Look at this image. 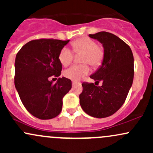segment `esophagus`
<instances>
[{"instance_id":"esophagus-1","label":"esophagus","mask_w":153,"mask_h":153,"mask_svg":"<svg viewBox=\"0 0 153 153\" xmlns=\"http://www.w3.org/2000/svg\"><path fill=\"white\" fill-rule=\"evenodd\" d=\"M72 83H73V86H74V85H77V84H79V82H75V81H73V82H72Z\"/></svg>"}]
</instances>
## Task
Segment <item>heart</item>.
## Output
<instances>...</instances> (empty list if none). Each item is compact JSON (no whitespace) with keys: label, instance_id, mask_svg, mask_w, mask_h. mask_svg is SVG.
<instances>
[{"label":"heart","instance_id":"obj_1","mask_svg":"<svg viewBox=\"0 0 153 153\" xmlns=\"http://www.w3.org/2000/svg\"><path fill=\"white\" fill-rule=\"evenodd\" d=\"M74 52L81 54L80 62L83 64L71 66L64 72L65 77L73 81H78L88 74L90 68L87 64L92 67H99L102 62L104 50L101 45H97L96 41L88 37L80 38L72 44ZM74 54L68 47H63L59 53L58 59L62 65L68 66L73 61Z\"/></svg>","mask_w":153,"mask_h":153}]
</instances>
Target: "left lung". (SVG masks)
Listing matches in <instances>:
<instances>
[{"label": "left lung", "instance_id": "1", "mask_svg": "<svg viewBox=\"0 0 153 153\" xmlns=\"http://www.w3.org/2000/svg\"><path fill=\"white\" fill-rule=\"evenodd\" d=\"M89 36L103 47L102 64L90 76L102 85L82 82L80 104L91 117L105 118L117 112L127 99L134 78V57L129 45L111 33L100 31Z\"/></svg>", "mask_w": 153, "mask_h": 153}]
</instances>
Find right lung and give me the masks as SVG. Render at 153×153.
I'll list each match as a JSON object with an SVG mask.
<instances>
[{"instance_id": "obj_1", "label": "right lung", "mask_w": 153, "mask_h": 153, "mask_svg": "<svg viewBox=\"0 0 153 153\" xmlns=\"http://www.w3.org/2000/svg\"><path fill=\"white\" fill-rule=\"evenodd\" d=\"M69 41L31 40L16 54L15 87L24 107L36 118L50 119L59 115L63 97L71 89V80L65 77L59 78L54 84L50 80L51 76L61 75L59 53Z\"/></svg>"}]
</instances>
